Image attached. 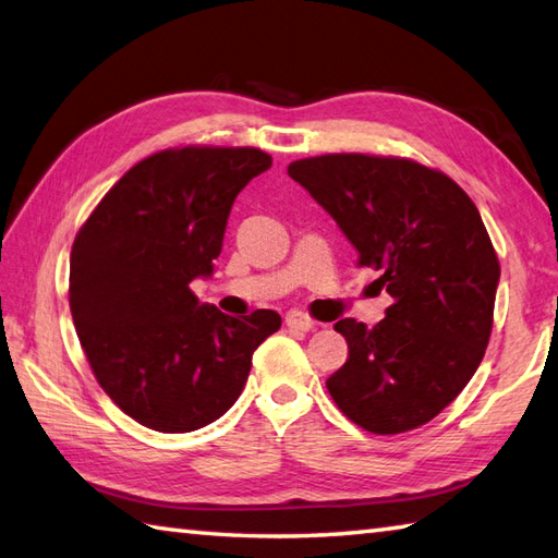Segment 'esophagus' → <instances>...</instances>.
<instances>
[{
    "label": "esophagus",
    "instance_id": "obj_1",
    "mask_svg": "<svg viewBox=\"0 0 558 558\" xmlns=\"http://www.w3.org/2000/svg\"><path fill=\"white\" fill-rule=\"evenodd\" d=\"M286 326L292 330H312L316 324L312 316H306L302 312H288L286 314Z\"/></svg>",
    "mask_w": 558,
    "mask_h": 558
}]
</instances>
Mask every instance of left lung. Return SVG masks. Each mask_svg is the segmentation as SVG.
<instances>
[{
  "label": "left lung",
  "mask_w": 558,
  "mask_h": 558,
  "mask_svg": "<svg viewBox=\"0 0 558 558\" xmlns=\"http://www.w3.org/2000/svg\"><path fill=\"white\" fill-rule=\"evenodd\" d=\"M378 270L393 304L366 328L336 324L348 360L326 388L372 434L432 422L458 398L489 345L501 266L477 206L441 170L366 153H326L288 165Z\"/></svg>",
  "instance_id": "left-lung-1"
}]
</instances>
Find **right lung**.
Instances as JSON below:
<instances>
[{
    "label": "right lung",
    "mask_w": 558,
    "mask_h": 558,
    "mask_svg": "<svg viewBox=\"0 0 558 558\" xmlns=\"http://www.w3.org/2000/svg\"><path fill=\"white\" fill-rule=\"evenodd\" d=\"M260 148H165L122 174L76 232L69 306L100 388L138 424L186 434L240 398L252 354L280 328L201 304L236 194L270 168Z\"/></svg>",
    "instance_id": "right-lung-1"
}]
</instances>
